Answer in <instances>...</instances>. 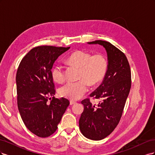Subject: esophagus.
Listing matches in <instances>:
<instances>
[{
  "instance_id": "esophagus-1",
  "label": "esophagus",
  "mask_w": 155,
  "mask_h": 155,
  "mask_svg": "<svg viewBox=\"0 0 155 155\" xmlns=\"http://www.w3.org/2000/svg\"><path fill=\"white\" fill-rule=\"evenodd\" d=\"M76 104V102L74 101H70V104L71 105H74V104Z\"/></svg>"
}]
</instances>
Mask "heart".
<instances>
[{
    "label": "heart",
    "instance_id": "obj_1",
    "mask_svg": "<svg viewBox=\"0 0 155 155\" xmlns=\"http://www.w3.org/2000/svg\"><path fill=\"white\" fill-rule=\"evenodd\" d=\"M67 61L79 68L78 82H68L59 89V94L72 100H77L88 91V85L94 86L100 83L105 76L108 63L104 55L91 54L83 50H77L70 54ZM51 76L58 83L64 79V70L61 64H56L51 70Z\"/></svg>",
    "mask_w": 155,
    "mask_h": 155
}]
</instances>
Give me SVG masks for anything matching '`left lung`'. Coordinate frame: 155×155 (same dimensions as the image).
<instances>
[{"label":"left lung","mask_w":155,"mask_h":155,"mask_svg":"<svg viewBox=\"0 0 155 155\" xmlns=\"http://www.w3.org/2000/svg\"><path fill=\"white\" fill-rule=\"evenodd\" d=\"M87 43L104 46L108 67L102 83L90 95L101 101L97 105L89 99L81 101L84 110L79 125L84 137L100 140L109 136L120 120L130 89V69L125 55L109 42L97 40Z\"/></svg>","instance_id":"1"}]
</instances>
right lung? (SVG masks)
<instances>
[{
    "instance_id": "obj_1",
    "label": "right lung",
    "mask_w": 155,
    "mask_h": 155,
    "mask_svg": "<svg viewBox=\"0 0 155 155\" xmlns=\"http://www.w3.org/2000/svg\"><path fill=\"white\" fill-rule=\"evenodd\" d=\"M69 49L37 46L25 56L18 66L16 74L18 111L26 127L37 137L52 134L70 104L66 98L54 97L51 76L55 60Z\"/></svg>"
}]
</instances>
